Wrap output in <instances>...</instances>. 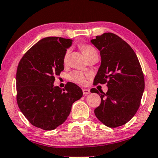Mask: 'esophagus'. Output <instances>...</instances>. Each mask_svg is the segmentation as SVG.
Returning <instances> with one entry per match:
<instances>
[{"label":"esophagus","mask_w":158,"mask_h":158,"mask_svg":"<svg viewBox=\"0 0 158 158\" xmlns=\"http://www.w3.org/2000/svg\"><path fill=\"white\" fill-rule=\"evenodd\" d=\"M83 93L84 94H88L90 93V90L87 89H83Z\"/></svg>","instance_id":"34e87169"}]
</instances>
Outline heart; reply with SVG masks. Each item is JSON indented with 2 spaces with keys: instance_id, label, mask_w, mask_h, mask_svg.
Listing matches in <instances>:
<instances>
[{
  "instance_id": "obj_1",
  "label": "heart",
  "mask_w": 158,
  "mask_h": 158,
  "mask_svg": "<svg viewBox=\"0 0 158 158\" xmlns=\"http://www.w3.org/2000/svg\"><path fill=\"white\" fill-rule=\"evenodd\" d=\"M81 51L83 52V53L84 54V55L87 57L92 56V55L98 54L96 49H94L93 46H89V45H81L80 46ZM69 50H67L65 53L64 57V64H66L69 60ZM86 78L87 76L82 72H74L73 73H72L69 76V79L73 82H75L78 84L81 85H84L86 83Z\"/></svg>"
}]
</instances>
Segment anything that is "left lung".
I'll use <instances>...</instances> for the list:
<instances>
[{"mask_svg": "<svg viewBox=\"0 0 158 158\" xmlns=\"http://www.w3.org/2000/svg\"><path fill=\"white\" fill-rule=\"evenodd\" d=\"M91 43L101 57L94 84L106 83L108 87L106 94L95 88L91 89L101 98L94 114L106 127H120L134 117L140 106L145 87L141 66L134 50L118 35L103 33Z\"/></svg>", "mask_w": 158, "mask_h": 158, "instance_id": "1", "label": "left lung"}]
</instances>
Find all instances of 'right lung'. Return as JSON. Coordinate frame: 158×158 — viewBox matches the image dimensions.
Listing matches in <instances>:
<instances>
[{
    "mask_svg": "<svg viewBox=\"0 0 158 158\" xmlns=\"http://www.w3.org/2000/svg\"><path fill=\"white\" fill-rule=\"evenodd\" d=\"M72 40L59 37L43 38L29 49L18 64L16 73L17 102L29 123L44 130L64 123L72 106L83 96L75 83L65 89L54 86L55 77L64 69V57Z\"/></svg>",
    "mask_w": 158,
    "mask_h": 158,
    "instance_id": "right-lung-1",
    "label": "right lung"
}]
</instances>
